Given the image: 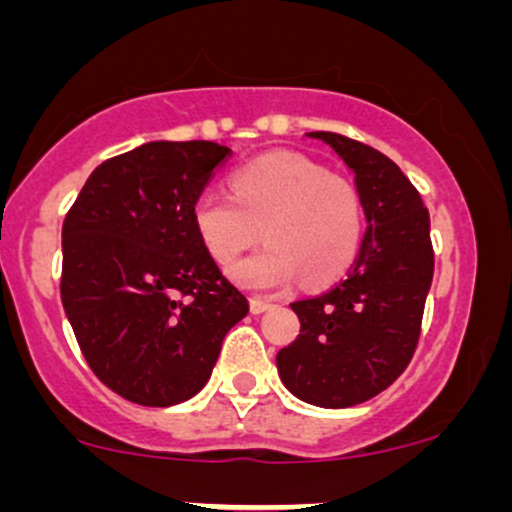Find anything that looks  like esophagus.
Here are the masks:
<instances>
[{"label": "esophagus", "mask_w": 512, "mask_h": 512, "mask_svg": "<svg viewBox=\"0 0 512 512\" xmlns=\"http://www.w3.org/2000/svg\"><path fill=\"white\" fill-rule=\"evenodd\" d=\"M267 309H272V304L265 302V299H250V312L252 314H262V312H267Z\"/></svg>", "instance_id": "1"}]
</instances>
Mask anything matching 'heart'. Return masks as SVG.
<instances>
[{
    "label": "heart",
    "instance_id": "b5f03b06",
    "mask_svg": "<svg viewBox=\"0 0 512 512\" xmlns=\"http://www.w3.org/2000/svg\"><path fill=\"white\" fill-rule=\"evenodd\" d=\"M200 245L220 267L260 234L268 245L230 267L245 289L270 292L302 277L304 287L334 282L352 265L364 232L356 185L297 153H270L230 175V195L203 193L193 205Z\"/></svg>",
    "mask_w": 512,
    "mask_h": 512
}]
</instances>
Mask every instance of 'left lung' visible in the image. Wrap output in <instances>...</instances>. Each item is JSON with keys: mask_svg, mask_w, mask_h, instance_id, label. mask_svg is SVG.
Listing matches in <instances>:
<instances>
[{"mask_svg": "<svg viewBox=\"0 0 512 512\" xmlns=\"http://www.w3.org/2000/svg\"><path fill=\"white\" fill-rule=\"evenodd\" d=\"M354 173L366 232L352 272L319 297L289 307L299 334L277 352L282 384L322 409L364 404L409 366L433 280L431 220L399 165L376 148L312 131Z\"/></svg>", "mask_w": 512, "mask_h": 512, "instance_id": "left-lung-1", "label": "left lung"}]
</instances>
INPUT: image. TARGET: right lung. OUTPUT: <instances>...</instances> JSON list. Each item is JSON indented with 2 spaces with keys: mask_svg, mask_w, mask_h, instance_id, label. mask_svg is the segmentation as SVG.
I'll list each match as a JSON object with an SVG mask.
<instances>
[{
  "mask_svg": "<svg viewBox=\"0 0 512 512\" xmlns=\"http://www.w3.org/2000/svg\"><path fill=\"white\" fill-rule=\"evenodd\" d=\"M230 156L213 141L143 143L98 165L66 213L64 312L91 371L133 404L193 399L250 309L193 227Z\"/></svg>",
  "mask_w": 512,
  "mask_h": 512,
  "instance_id": "add662e5",
  "label": "right lung"
}]
</instances>
